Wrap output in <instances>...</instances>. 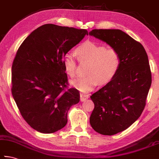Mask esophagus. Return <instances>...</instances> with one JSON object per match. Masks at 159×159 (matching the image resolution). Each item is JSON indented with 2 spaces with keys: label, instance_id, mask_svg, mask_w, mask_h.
Wrapping results in <instances>:
<instances>
[{
  "label": "esophagus",
  "instance_id": "34e87169",
  "mask_svg": "<svg viewBox=\"0 0 159 159\" xmlns=\"http://www.w3.org/2000/svg\"><path fill=\"white\" fill-rule=\"evenodd\" d=\"M88 98V94H86L85 93H81L80 94V99L81 102H84Z\"/></svg>",
  "mask_w": 159,
  "mask_h": 159
}]
</instances>
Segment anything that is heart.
<instances>
[{
	"label": "heart",
	"instance_id": "1",
	"mask_svg": "<svg viewBox=\"0 0 159 159\" xmlns=\"http://www.w3.org/2000/svg\"><path fill=\"white\" fill-rule=\"evenodd\" d=\"M76 53L80 61L89 62L87 76L71 80L70 84L81 92L93 89L99 83L109 81L119 70L120 56L115 48H106L103 44L88 41L76 48ZM62 64L66 73L71 77L76 75V59L67 53L63 57Z\"/></svg>",
	"mask_w": 159,
	"mask_h": 159
}]
</instances>
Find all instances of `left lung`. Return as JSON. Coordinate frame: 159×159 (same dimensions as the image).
I'll return each instance as SVG.
<instances>
[{
	"mask_svg": "<svg viewBox=\"0 0 159 159\" xmlns=\"http://www.w3.org/2000/svg\"><path fill=\"white\" fill-rule=\"evenodd\" d=\"M89 34L107 43L120 56L119 70L105 86L90 97L94 108L89 122L105 135L122 132L134 123L146 104L152 73L143 46L118 29H94Z\"/></svg>",
	"mask_w": 159,
	"mask_h": 159,
	"instance_id": "8db88e82",
	"label": "left lung"
}]
</instances>
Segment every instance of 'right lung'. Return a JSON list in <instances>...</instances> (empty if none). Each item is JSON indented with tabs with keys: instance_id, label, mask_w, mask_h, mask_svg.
<instances>
[{
	"instance_id": "obj_1",
	"label": "right lung",
	"mask_w": 159,
	"mask_h": 159,
	"mask_svg": "<svg viewBox=\"0 0 159 159\" xmlns=\"http://www.w3.org/2000/svg\"><path fill=\"white\" fill-rule=\"evenodd\" d=\"M88 30L54 24L37 28L20 46L11 66V94L28 125L43 134L59 131L67 112L80 101L68 88L62 58L81 41Z\"/></svg>"
}]
</instances>
